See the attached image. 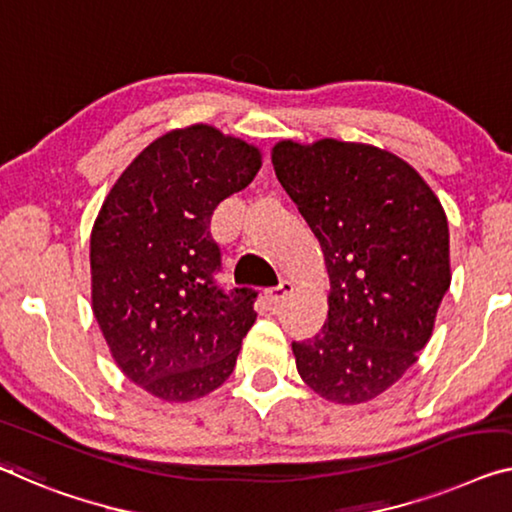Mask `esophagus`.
Here are the masks:
<instances>
[{
  "instance_id": "esophagus-1",
  "label": "esophagus",
  "mask_w": 512,
  "mask_h": 512,
  "mask_svg": "<svg viewBox=\"0 0 512 512\" xmlns=\"http://www.w3.org/2000/svg\"><path fill=\"white\" fill-rule=\"evenodd\" d=\"M293 288H295V283H293V281L283 279L277 288H270V290H267V302H270V304H279V302H283L290 293H293Z\"/></svg>"
}]
</instances>
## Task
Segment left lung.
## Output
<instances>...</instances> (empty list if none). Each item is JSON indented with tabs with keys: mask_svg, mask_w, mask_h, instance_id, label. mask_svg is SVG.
<instances>
[{
	"mask_svg": "<svg viewBox=\"0 0 512 512\" xmlns=\"http://www.w3.org/2000/svg\"><path fill=\"white\" fill-rule=\"evenodd\" d=\"M272 164L329 274L325 325L293 341L297 373L332 403H366L430 341L451 286L444 208L410 164L375 146L279 141Z\"/></svg>",
	"mask_w": 512,
	"mask_h": 512,
	"instance_id": "8db88e82",
	"label": "left lung"
}]
</instances>
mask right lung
Returning <instances> with one entry per match:
<instances>
[{
  "label": "right lung",
  "instance_id": "obj_1",
  "mask_svg": "<svg viewBox=\"0 0 512 512\" xmlns=\"http://www.w3.org/2000/svg\"><path fill=\"white\" fill-rule=\"evenodd\" d=\"M261 169L258 148L212 125L155 139L109 190L91 231V302L121 371L185 403L229 380L256 290L219 286L212 212Z\"/></svg>",
  "mask_w": 512,
  "mask_h": 512
}]
</instances>
